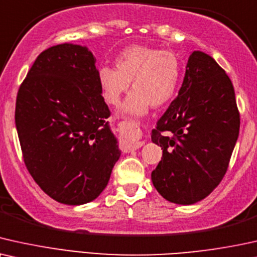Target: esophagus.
<instances>
[{
	"label": "esophagus",
	"instance_id": "1",
	"mask_svg": "<svg viewBox=\"0 0 257 257\" xmlns=\"http://www.w3.org/2000/svg\"><path fill=\"white\" fill-rule=\"evenodd\" d=\"M124 128L125 129H133V131H135V126H134V124H129V123H124ZM145 141H134L132 143V148L133 149H139V148H141V147L145 145Z\"/></svg>",
	"mask_w": 257,
	"mask_h": 257
}]
</instances>
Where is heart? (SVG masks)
<instances>
[{"label": "heart", "mask_w": 257, "mask_h": 257, "mask_svg": "<svg viewBox=\"0 0 257 257\" xmlns=\"http://www.w3.org/2000/svg\"><path fill=\"white\" fill-rule=\"evenodd\" d=\"M115 67L98 69V83L104 101L116 105L132 82L134 90L121 108L123 115L143 116L150 107H162L172 100L180 77V62L169 50L134 44L115 59Z\"/></svg>", "instance_id": "obj_1"}]
</instances>
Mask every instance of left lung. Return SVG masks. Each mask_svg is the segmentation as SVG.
<instances>
[{"mask_svg":"<svg viewBox=\"0 0 257 257\" xmlns=\"http://www.w3.org/2000/svg\"><path fill=\"white\" fill-rule=\"evenodd\" d=\"M238 132L230 78L213 57L193 51L179 95L152 132L163 149L152 173L161 196L183 206L207 197L227 172Z\"/></svg>","mask_w":257,"mask_h":257,"instance_id":"8db88e82","label":"left lung"}]
</instances>
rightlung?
<instances>
[{
  "instance_id": "right-lung-1",
  "label": "right lung",
  "mask_w": 257,
  "mask_h": 257,
  "mask_svg": "<svg viewBox=\"0 0 257 257\" xmlns=\"http://www.w3.org/2000/svg\"><path fill=\"white\" fill-rule=\"evenodd\" d=\"M95 64L85 46L51 47L37 56L16 98L27 169L44 193L69 206L94 201L121 156Z\"/></svg>"
}]
</instances>
